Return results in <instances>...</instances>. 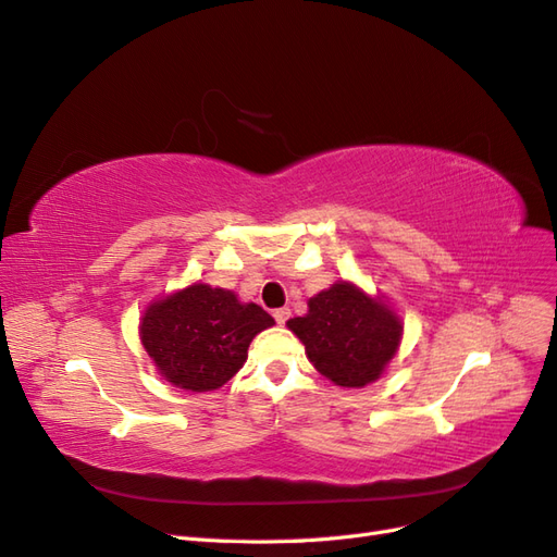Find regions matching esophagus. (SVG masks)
I'll list each match as a JSON object with an SVG mask.
<instances>
[{
	"mask_svg": "<svg viewBox=\"0 0 557 557\" xmlns=\"http://www.w3.org/2000/svg\"><path fill=\"white\" fill-rule=\"evenodd\" d=\"M274 318H276L278 325H285V323H288V318H290V309H288V307L276 309V311H274Z\"/></svg>",
	"mask_w": 557,
	"mask_h": 557,
	"instance_id": "1",
	"label": "esophagus"
}]
</instances>
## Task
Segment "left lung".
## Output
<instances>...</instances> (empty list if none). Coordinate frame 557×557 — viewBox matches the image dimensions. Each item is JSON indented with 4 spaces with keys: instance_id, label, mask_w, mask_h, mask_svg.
Returning <instances> with one entry per match:
<instances>
[{
    "instance_id": "8db88e82",
    "label": "left lung",
    "mask_w": 557,
    "mask_h": 557,
    "mask_svg": "<svg viewBox=\"0 0 557 557\" xmlns=\"http://www.w3.org/2000/svg\"><path fill=\"white\" fill-rule=\"evenodd\" d=\"M320 374L342 387L381 379L401 342V320L381 297L336 281L309 299V313L288 320Z\"/></svg>"
}]
</instances>
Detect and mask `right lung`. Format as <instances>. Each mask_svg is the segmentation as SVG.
Segmentation results:
<instances>
[{
    "label": "right lung",
    "mask_w": 557,
    "mask_h": 557,
    "mask_svg": "<svg viewBox=\"0 0 557 557\" xmlns=\"http://www.w3.org/2000/svg\"><path fill=\"white\" fill-rule=\"evenodd\" d=\"M272 325L274 318L252 301L242 305L232 290L193 283L148 305L139 336L164 381L209 393L239 372L252 336Z\"/></svg>",
    "instance_id": "add662e5"
}]
</instances>
